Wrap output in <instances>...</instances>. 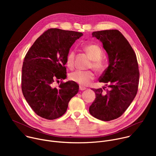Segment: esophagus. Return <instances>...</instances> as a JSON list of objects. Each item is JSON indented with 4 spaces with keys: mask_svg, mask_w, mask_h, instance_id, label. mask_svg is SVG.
Wrapping results in <instances>:
<instances>
[{
    "mask_svg": "<svg viewBox=\"0 0 156 156\" xmlns=\"http://www.w3.org/2000/svg\"><path fill=\"white\" fill-rule=\"evenodd\" d=\"M86 87H84V86H80V90H81V91H84V90H86Z\"/></svg>",
    "mask_w": 156,
    "mask_h": 156,
    "instance_id": "obj_1",
    "label": "esophagus"
}]
</instances>
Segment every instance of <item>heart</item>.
<instances>
[{
    "label": "heart",
    "mask_w": 156,
    "mask_h": 156,
    "mask_svg": "<svg viewBox=\"0 0 156 156\" xmlns=\"http://www.w3.org/2000/svg\"><path fill=\"white\" fill-rule=\"evenodd\" d=\"M86 53L90 57L92 62V67L98 72H102L104 69V65L101 58L102 52L101 48L96 44H89L84 48ZM75 61V52L70 51L66 57V65L70 69H73ZM94 78V74L91 71L76 70L70 75V79L81 85L87 86Z\"/></svg>",
    "instance_id": "obj_1"
}]
</instances>
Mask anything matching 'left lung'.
Wrapping results in <instances>:
<instances>
[{"label":"left lung","instance_id":"1","mask_svg":"<svg viewBox=\"0 0 156 156\" xmlns=\"http://www.w3.org/2000/svg\"><path fill=\"white\" fill-rule=\"evenodd\" d=\"M92 35L102 42L107 54L108 66L99 81L106 83L110 90L105 94L102 88L93 89L96 96L89 111L99 120H112L125 112L137 94L140 72L136 55L117 30L94 31Z\"/></svg>","mask_w":156,"mask_h":156}]
</instances>
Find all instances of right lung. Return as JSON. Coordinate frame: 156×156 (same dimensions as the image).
Here are the masks:
<instances>
[{"instance_id":"obj_1","label":"right lung","mask_w":156,"mask_h":156,"mask_svg":"<svg viewBox=\"0 0 156 156\" xmlns=\"http://www.w3.org/2000/svg\"><path fill=\"white\" fill-rule=\"evenodd\" d=\"M83 33L51 28L44 32L28 51L22 66L21 89L34 112L48 120L62 116L79 91L73 81L53 87L55 80L66 78L65 65L70 48Z\"/></svg>"}]
</instances>
